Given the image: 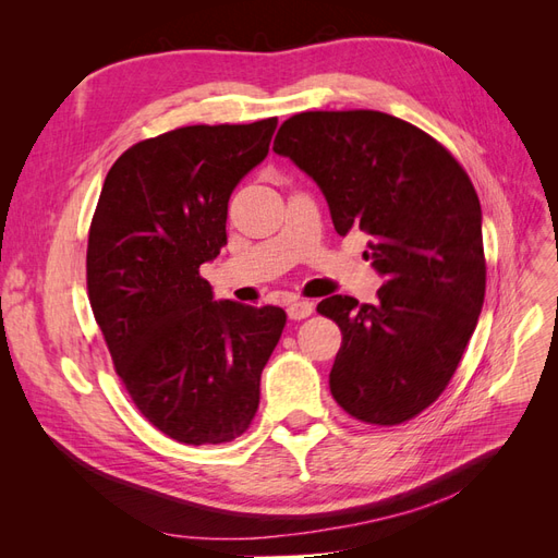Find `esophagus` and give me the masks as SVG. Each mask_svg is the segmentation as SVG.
<instances>
[{"instance_id":"obj_1","label":"esophagus","mask_w":558,"mask_h":558,"mask_svg":"<svg viewBox=\"0 0 558 558\" xmlns=\"http://www.w3.org/2000/svg\"><path fill=\"white\" fill-rule=\"evenodd\" d=\"M286 312H289V316H291L293 320L307 318V316H312V312H314V302H310V300H291L289 307H286Z\"/></svg>"}]
</instances>
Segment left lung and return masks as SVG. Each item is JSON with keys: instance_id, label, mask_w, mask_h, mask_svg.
<instances>
[{"instance_id": "left-lung-1", "label": "left lung", "mask_w": 558, "mask_h": 558, "mask_svg": "<svg viewBox=\"0 0 558 558\" xmlns=\"http://www.w3.org/2000/svg\"><path fill=\"white\" fill-rule=\"evenodd\" d=\"M272 148L318 185L337 234H367L365 258L384 279L373 305L318 302L342 330L330 393L365 424H402L445 391L475 332L486 289L480 197L442 144L381 111L298 113Z\"/></svg>"}]
</instances>
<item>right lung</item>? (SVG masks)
<instances>
[{"label":"right lung","instance_id":"obj_1","mask_svg":"<svg viewBox=\"0 0 558 558\" xmlns=\"http://www.w3.org/2000/svg\"><path fill=\"white\" fill-rule=\"evenodd\" d=\"M277 118L189 125L128 148L88 234V298L140 412L183 445L240 437L286 326L281 307L216 300L199 265L228 242L230 195L269 150Z\"/></svg>","mask_w":558,"mask_h":558}]
</instances>
